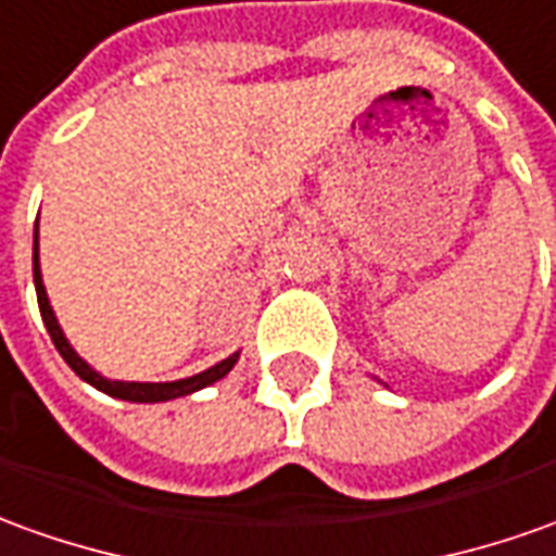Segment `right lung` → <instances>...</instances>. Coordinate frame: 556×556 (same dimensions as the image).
Wrapping results in <instances>:
<instances>
[{
	"mask_svg": "<svg viewBox=\"0 0 556 556\" xmlns=\"http://www.w3.org/2000/svg\"><path fill=\"white\" fill-rule=\"evenodd\" d=\"M33 281H36V296H38V308H41V320H45V327H48V332H51V342L56 344L60 357L66 359L68 366H72V369H75L87 384H93L96 390L109 393V396H114V400H126V402L178 400V396L197 393V390L208 388V384H214V381H220V378L236 366V359H239V354H232V357L220 359L217 366L205 369V372L193 375V378L163 381V384H148V381H111V378H102V375L96 372V369H90V366L75 354V348L68 344V339L63 336V329H60V324H56V317H53L51 302H48V290H45V285H41V266H38V224H36V232H33Z\"/></svg>",
	"mask_w": 556,
	"mask_h": 556,
	"instance_id": "obj_1",
	"label": "right lung"
}]
</instances>
